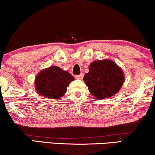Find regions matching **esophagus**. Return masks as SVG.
<instances>
[{
	"mask_svg": "<svg viewBox=\"0 0 155 155\" xmlns=\"http://www.w3.org/2000/svg\"><path fill=\"white\" fill-rule=\"evenodd\" d=\"M83 76H84V74L81 73V74H80V75H75V78H76V79H82V78H83Z\"/></svg>",
	"mask_w": 155,
	"mask_h": 155,
	"instance_id": "esophagus-1",
	"label": "esophagus"
}]
</instances>
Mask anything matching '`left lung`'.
<instances>
[{
	"instance_id": "left-lung-1",
	"label": "left lung",
	"mask_w": 155,
	"mask_h": 155,
	"mask_svg": "<svg viewBox=\"0 0 155 155\" xmlns=\"http://www.w3.org/2000/svg\"><path fill=\"white\" fill-rule=\"evenodd\" d=\"M83 80L94 97L103 100L117 93L123 85L124 75L114 62L104 59L92 62Z\"/></svg>"
}]
</instances>
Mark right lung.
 I'll return each mask as SVG.
<instances>
[{
	"instance_id": "right-lung-1",
	"label": "right lung",
	"mask_w": 155,
	"mask_h": 155,
	"mask_svg": "<svg viewBox=\"0 0 155 155\" xmlns=\"http://www.w3.org/2000/svg\"><path fill=\"white\" fill-rule=\"evenodd\" d=\"M74 80L67 71L57 66L41 70L35 77V86L39 95L51 99H59L65 95L70 82Z\"/></svg>"
}]
</instances>
